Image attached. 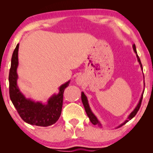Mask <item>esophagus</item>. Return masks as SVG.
Segmentation results:
<instances>
[{"instance_id": "34e87169", "label": "esophagus", "mask_w": 153, "mask_h": 153, "mask_svg": "<svg viewBox=\"0 0 153 153\" xmlns=\"http://www.w3.org/2000/svg\"><path fill=\"white\" fill-rule=\"evenodd\" d=\"M76 81L78 85H82V84L83 83V79L82 78V77H77Z\"/></svg>"}]
</instances>
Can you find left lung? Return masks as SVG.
<instances>
[{
    "instance_id": "obj_1",
    "label": "left lung",
    "mask_w": 153,
    "mask_h": 153,
    "mask_svg": "<svg viewBox=\"0 0 153 153\" xmlns=\"http://www.w3.org/2000/svg\"><path fill=\"white\" fill-rule=\"evenodd\" d=\"M132 47H133V49H134V52H135L136 54L137 59H138V61L139 62L140 65L141 69H142V65L140 59L138 55H137V51H136V46H135V45H134V44L133 45ZM144 85L145 86V84H144ZM143 92H144V91H143ZM143 94H144V93H142V96H141V98H140V101H139V102H138V105L136 106V107L135 108H134L132 112H131V113H130V115H129L128 116V120L124 121V122H123V123H121V125H120V126H119V127H120V126H121L124 125V124H126L127 122H128V121H129V120H131V119H132V118L134 117V116H135V115H136V113H138L139 108H140V106H141V102H142V97H143ZM82 101L83 105H84L85 111H86L88 117H89L90 121H91V123L93 124V125H98V126L102 127V125H101V124H100V123L99 122V121L98 120V119L97 118V117H96V116L94 115V113H93L92 112L91 109H90V106H89V104H88V99H87V97H86V95L84 94V92H82Z\"/></svg>"
}]
</instances>
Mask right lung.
<instances>
[{"instance_id":"1","label":"right lung","mask_w":153,"mask_h":153,"mask_svg":"<svg viewBox=\"0 0 153 153\" xmlns=\"http://www.w3.org/2000/svg\"><path fill=\"white\" fill-rule=\"evenodd\" d=\"M19 44L15 48L11 58V65L9 75V96L12 103L21 118L25 122L33 126L47 127L55 123L60 117L63 107V92L69 86L70 80L59 87V92L49 98L47 104L35 102L26 98L17 86L18 50Z\"/></svg>"}]
</instances>
